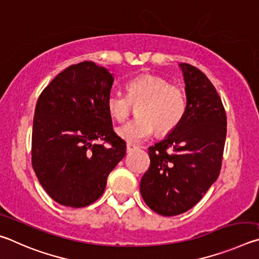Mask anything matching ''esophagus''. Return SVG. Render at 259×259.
Wrapping results in <instances>:
<instances>
[{
	"instance_id": "esophagus-1",
	"label": "esophagus",
	"mask_w": 259,
	"mask_h": 259,
	"mask_svg": "<svg viewBox=\"0 0 259 259\" xmlns=\"http://www.w3.org/2000/svg\"><path fill=\"white\" fill-rule=\"evenodd\" d=\"M137 146L136 145H133V144H126V152L128 153H130V152H133V151H135V150H137Z\"/></svg>"
}]
</instances>
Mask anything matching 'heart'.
I'll return each instance as SVG.
<instances>
[{
  "label": "heart",
  "mask_w": 259,
  "mask_h": 259,
  "mask_svg": "<svg viewBox=\"0 0 259 259\" xmlns=\"http://www.w3.org/2000/svg\"><path fill=\"white\" fill-rule=\"evenodd\" d=\"M126 96L113 93L107 96V112L114 120L124 121L134 106L137 117L116 129V134L128 144L142 143L153 134L171 133L184 119L187 108L184 91L164 77L140 74L125 85Z\"/></svg>",
  "instance_id": "b5f03b06"
}]
</instances>
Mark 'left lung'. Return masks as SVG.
Wrapping results in <instances>:
<instances>
[{"mask_svg": "<svg viewBox=\"0 0 259 259\" xmlns=\"http://www.w3.org/2000/svg\"><path fill=\"white\" fill-rule=\"evenodd\" d=\"M184 74L187 108L166 137L148 147L151 164L140 181L145 203L162 216H176L199 202L216 182L226 139V113L209 78L190 64Z\"/></svg>", "mask_w": 259, "mask_h": 259, "instance_id": "obj_1", "label": "left lung"}]
</instances>
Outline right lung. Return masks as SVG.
I'll list each match as a JSON object with an SVG mask.
<instances>
[{"label": "right lung", "mask_w": 259, "mask_h": 259, "mask_svg": "<svg viewBox=\"0 0 259 259\" xmlns=\"http://www.w3.org/2000/svg\"><path fill=\"white\" fill-rule=\"evenodd\" d=\"M113 81L105 67L82 61L59 73L37 99L32 165L59 204L82 208L97 201L125 155V142L114 133L106 107Z\"/></svg>", "instance_id": "right-lung-1"}]
</instances>
